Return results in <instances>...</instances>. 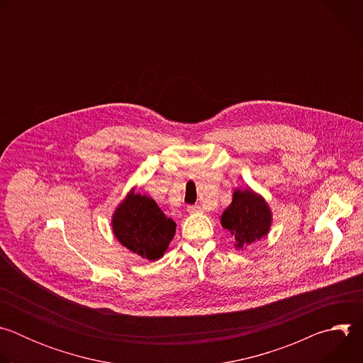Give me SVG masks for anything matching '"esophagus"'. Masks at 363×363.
I'll return each instance as SVG.
<instances>
[{
  "mask_svg": "<svg viewBox=\"0 0 363 363\" xmlns=\"http://www.w3.org/2000/svg\"><path fill=\"white\" fill-rule=\"evenodd\" d=\"M202 211V208L199 205H189L188 206V213L189 214H196V213H201Z\"/></svg>",
  "mask_w": 363,
  "mask_h": 363,
  "instance_id": "34e87169",
  "label": "esophagus"
}]
</instances>
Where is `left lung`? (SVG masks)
<instances>
[{"instance_id": "left-lung-1", "label": "left lung", "mask_w": 363, "mask_h": 363, "mask_svg": "<svg viewBox=\"0 0 363 363\" xmlns=\"http://www.w3.org/2000/svg\"><path fill=\"white\" fill-rule=\"evenodd\" d=\"M220 220L221 225L234 238V247L244 250L270 233L273 213L264 196L247 186L245 189H234L233 201Z\"/></svg>"}]
</instances>
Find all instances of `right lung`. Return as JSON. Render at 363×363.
I'll return each mask as SVG.
<instances>
[{
    "instance_id": "1",
    "label": "right lung",
    "mask_w": 363,
    "mask_h": 363,
    "mask_svg": "<svg viewBox=\"0 0 363 363\" xmlns=\"http://www.w3.org/2000/svg\"><path fill=\"white\" fill-rule=\"evenodd\" d=\"M112 231L129 251L149 262H157L168 250L177 224L158 203L132 188L112 214Z\"/></svg>"
}]
</instances>
